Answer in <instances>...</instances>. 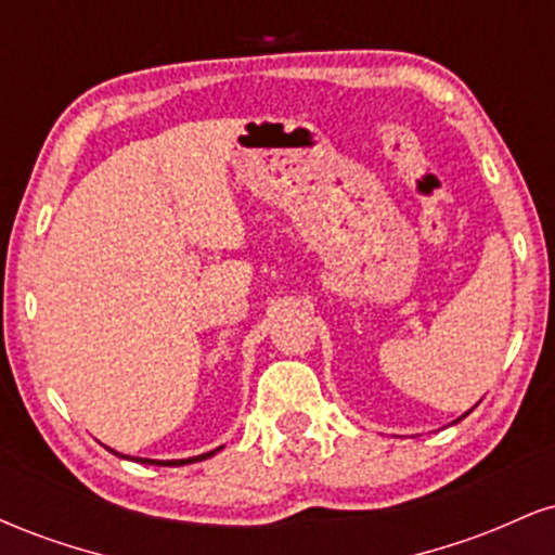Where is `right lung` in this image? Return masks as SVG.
<instances>
[{
  "instance_id": "obj_1",
  "label": "right lung",
  "mask_w": 555,
  "mask_h": 555,
  "mask_svg": "<svg viewBox=\"0 0 555 555\" xmlns=\"http://www.w3.org/2000/svg\"><path fill=\"white\" fill-rule=\"evenodd\" d=\"M219 451V449H216ZM216 451H208V454H201V456H193V460H169V462H154V460H138L140 464H164V467H180V464H193V462H203L208 460V456H214ZM117 454V451H114Z\"/></svg>"
}]
</instances>
